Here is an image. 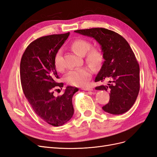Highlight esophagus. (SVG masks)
I'll return each instance as SVG.
<instances>
[{
    "instance_id": "34e87169",
    "label": "esophagus",
    "mask_w": 157,
    "mask_h": 157,
    "mask_svg": "<svg viewBox=\"0 0 157 157\" xmlns=\"http://www.w3.org/2000/svg\"><path fill=\"white\" fill-rule=\"evenodd\" d=\"M82 89L84 90H86V91H92V89L90 88H83Z\"/></svg>"
}]
</instances>
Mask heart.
Instances as JSON below:
<instances>
[{"label":"heart","instance_id":"b5f03b06","mask_svg":"<svg viewBox=\"0 0 157 157\" xmlns=\"http://www.w3.org/2000/svg\"><path fill=\"white\" fill-rule=\"evenodd\" d=\"M92 44L89 40L84 39H75L71 44V48L76 54L85 56L86 62L94 69H98L101 65L104 54L102 50L99 47H91ZM61 51L57 52L54 57V65L57 71H61L62 67L60 65ZM92 72L89 68L84 67L71 70L65 76V81L74 86H84L87 85L91 77Z\"/></svg>","mask_w":157,"mask_h":157}]
</instances>
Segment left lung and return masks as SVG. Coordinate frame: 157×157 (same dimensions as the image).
Wrapping results in <instances>:
<instances>
[{
  "mask_svg": "<svg viewBox=\"0 0 157 157\" xmlns=\"http://www.w3.org/2000/svg\"><path fill=\"white\" fill-rule=\"evenodd\" d=\"M75 32L94 38L103 52L105 61L95 79V82L107 81L96 90H110L109 101L103 110L113 115L126 113L135 103L140 87V66L129 44L117 33L105 28Z\"/></svg>",
  "mask_w": 157,
  "mask_h": 157,
  "instance_id": "8db88e82",
  "label": "left lung"
}]
</instances>
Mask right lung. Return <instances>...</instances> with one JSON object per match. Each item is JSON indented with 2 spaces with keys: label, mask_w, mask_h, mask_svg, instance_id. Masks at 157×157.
Segmentation results:
<instances>
[{
  "label": "right lung",
  "mask_w": 157,
  "mask_h": 157,
  "mask_svg": "<svg viewBox=\"0 0 157 157\" xmlns=\"http://www.w3.org/2000/svg\"><path fill=\"white\" fill-rule=\"evenodd\" d=\"M70 33L52 35L36 39L27 47L20 63L23 91L35 113L48 124L62 126L72 118V98L78 89L67 86L63 95L54 91L63 86L57 82L59 77L54 65V57Z\"/></svg>",
  "instance_id": "obj_1"
}]
</instances>
